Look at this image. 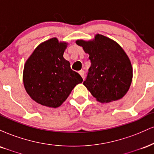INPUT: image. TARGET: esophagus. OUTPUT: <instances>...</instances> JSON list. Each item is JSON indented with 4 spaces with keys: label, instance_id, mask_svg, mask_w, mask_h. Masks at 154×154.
I'll return each mask as SVG.
<instances>
[{
    "label": "esophagus",
    "instance_id": "obj_1",
    "mask_svg": "<svg viewBox=\"0 0 154 154\" xmlns=\"http://www.w3.org/2000/svg\"><path fill=\"white\" fill-rule=\"evenodd\" d=\"M79 74L81 75V77H82V79H84V78H85V71L84 70H80V71L79 72Z\"/></svg>",
    "mask_w": 154,
    "mask_h": 154
}]
</instances>
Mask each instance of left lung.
<instances>
[{"label":"left lung","instance_id":"left-lung-1","mask_svg":"<svg viewBox=\"0 0 154 154\" xmlns=\"http://www.w3.org/2000/svg\"><path fill=\"white\" fill-rule=\"evenodd\" d=\"M76 43L89 54L91 66L83 85L101 103L119 100L127 93L132 78L128 56L114 40L96 35L93 41Z\"/></svg>","mask_w":154,"mask_h":154}]
</instances>
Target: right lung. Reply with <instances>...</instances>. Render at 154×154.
Listing matches in <instances>:
<instances>
[{"mask_svg":"<svg viewBox=\"0 0 154 154\" xmlns=\"http://www.w3.org/2000/svg\"><path fill=\"white\" fill-rule=\"evenodd\" d=\"M66 48V43L51 38L39 45L26 61L23 75L24 88L37 103L59 107L73 88L83 81L63 57Z\"/></svg>","mask_w":154,"mask_h":154,"instance_id":"1","label":"right lung"}]
</instances>
